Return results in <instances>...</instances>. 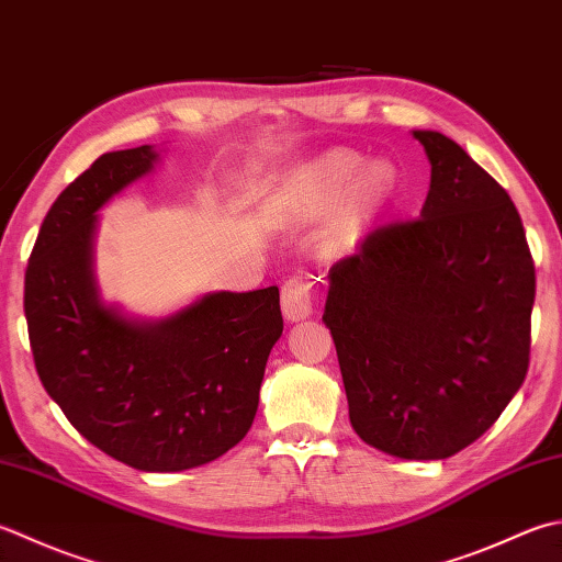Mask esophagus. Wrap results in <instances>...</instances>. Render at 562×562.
<instances>
[{"label":"esophagus","instance_id":"1","mask_svg":"<svg viewBox=\"0 0 562 562\" xmlns=\"http://www.w3.org/2000/svg\"><path fill=\"white\" fill-rule=\"evenodd\" d=\"M314 306V292H312V282L296 274V278H290L282 288V314L290 318V322H300V318H306L312 314Z\"/></svg>","mask_w":562,"mask_h":562}]
</instances>
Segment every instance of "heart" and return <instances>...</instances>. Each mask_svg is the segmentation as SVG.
<instances>
[{
    "label": "heart",
    "mask_w": 562,
    "mask_h": 562,
    "mask_svg": "<svg viewBox=\"0 0 562 562\" xmlns=\"http://www.w3.org/2000/svg\"><path fill=\"white\" fill-rule=\"evenodd\" d=\"M394 184H397V172H394L392 162L375 160L362 165L358 153L350 150L328 153L302 175L306 200L318 212L331 209L348 187L344 218H340L344 234L375 214V209L390 200Z\"/></svg>",
    "instance_id": "heart-1"
}]
</instances>
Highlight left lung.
Instances as JSON below:
<instances>
[{"instance_id": "obj_1", "label": "left lung", "mask_w": 562, "mask_h": 562, "mask_svg": "<svg viewBox=\"0 0 562 562\" xmlns=\"http://www.w3.org/2000/svg\"><path fill=\"white\" fill-rule=\"evenodd\" d=\"M422 216L370 228L328 270L348 414L362 441L443 460L499 419L529 370L536 268L504 187L438 131Z\"/></svg>"}]
</instances>
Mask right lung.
<instances>
[{"instance_id":"add662e5","label":"right lung","mask_w":562,"mask_h":562,"mask_svg":"<svg viewBox=\"0 0 562 562\" xmlns=\"http://www.w3.org/2000/svg\"><path fill=\"white\" fill-rule=\"evenodd\" d=\"M156 158L150 146L104 153L65 187L31 250L24 314L43 387L77 431L131 468L178 472L248 434L282 312L278 288L206 294L156 324L102 304L94 214Z\"/></svg>"}]
</instances>
